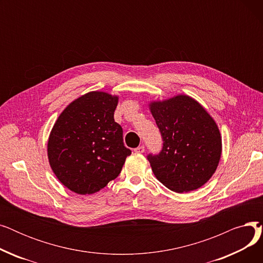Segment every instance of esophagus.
<instances>
[{"label": "esophagus", "mask_w": 263, "mask_h": 263, "mask_svg": "<svg viewBox=\"0 0 263 263\" xmlns=\"http://www.w3.org/2000/svg\"><path fill=\"white\" fill-rule=\"evenodd\" d=\"M135 154H144L145 153V147L144 146H139L137 148L134 149Z\"/></svg>", "instance_id": "1"}]
</instances>
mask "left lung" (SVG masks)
Here are the masks:
<instances>
[{"label":"left lung","mask_w":263,"mask_h":263,"mask_svg":"<svg viewBox=\"0 0 263 263\" xmlns=\"http://www.w3.org/2000/svg\"><path fill=\"white\" fill-rule=\"evenodd\" d=\"M163 146L147 159L158 180L183 193L202 186L215 173L222 137L213 118L193 98L179 95L150 103Z\"/></svg>","instance_id":"1"}]
</instances>
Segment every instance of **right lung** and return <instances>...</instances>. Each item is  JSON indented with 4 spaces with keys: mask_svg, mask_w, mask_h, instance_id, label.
<instances>
[{
    "mask_svg": "<svg viewBox=\"0 0 263 263\" xmlns=\"http://www.w3.org/2000/svg\"><path fill=\"white\" fill-rule=\"evenodd\" d=\"M118 97L90 91L69 104L54 123L48 158L59 180L77 194H92L114 180L131 150L114 120Z\"/></svg>",
    "mask_w": 263,
    "mask_h": 263,
    "instance_id": "obj_1",
    "label": "right lung"
}]
</instances>
